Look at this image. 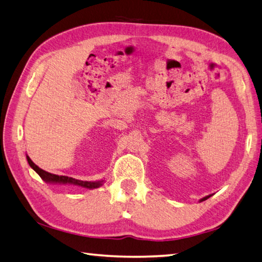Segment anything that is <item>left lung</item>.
Segmentation results:
<instances>
[{
    "mask_svg": "<svg viewBox=\"0 0 262 262\" xmlns=\"http://www.w3.org/2000/svg\"><path fill=\"white\" fill-rule=\"evenodd\" d=\"M211 195H212V194H209V195H206V196H204V198H202V199H200L199 201H200V202H201V201H205V200H207L208 198H210V196H211Z\"/></svg>",
    "mask_w": 262,
    "mask_h": 262,
    "instance_id": "8db88e82",
    "label": "left lung"
}]
</instances>
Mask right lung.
I'll use <instances>...</instances> for the list:
<instances>
[{"label": "right lung", "instance_id": "obj_1", "mask_svg": "<svg viewBox=\"0 0 262 262\" xmlns=\"http://www.w3.org/2000/svg\"><path fill=\"white\" fill-rule=\"evenodd\" d=\"M27 161H28L29 166L33 168L35 172L38 174L42 181H45L46 183L50 184H69V185H78V186H82V188L86 189H97L99 186L104 184L105 181L100 180V181H81V180H76L73 178H69V176H58L55 174H52L46 172V170L39 168L37 165L31 161L29 158L28 155H27Z\"/></svg>", "mask_w": 262, "mask_h": 262}]
</instances>
